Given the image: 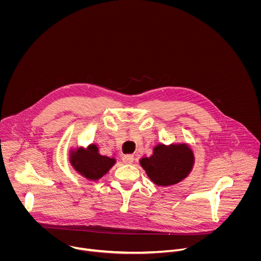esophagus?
I'll return each instance as SVG.
<instances>
[{
	"label": "esophagus",
	"instance_id": "esophagus-1",
	"mask_svg": "<svg viewBox=\"0 0 261 261\" xmlns=\"http://www.w3.org/2000/svg\"><path fill=\"white\" fill-rule=\"evenodd\" d=\"M134 161V157L133 155H125L123 157V162L126 164H132Z\"/></svg>",
	"mask_w": 261,
	"mask_h": 261
}]
</instances>
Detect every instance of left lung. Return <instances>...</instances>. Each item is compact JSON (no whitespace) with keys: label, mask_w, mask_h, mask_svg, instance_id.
<instances>
[{"label":"left lung","mask_w":261,"mask_h":261,"mask_svg":"<svg viewBox=\"0 0 261 261\" xmlns=\"http://www.w3.org/2000/svg\"><path fill=\"white\" fill-rule=\"evenodd\" d=\"M193 163V153L186 144L170 146L159 144L154 148L153 156L140 161L148 177L158 186H169L180 181L189 174Z\"/></svg>","instance_id":"8db88e82"}]
</instances>
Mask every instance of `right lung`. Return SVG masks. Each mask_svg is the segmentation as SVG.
<instances>
[{
	"label": "right lung",
	"instance_id": "obj_1",
	"mask_svg": "<svg viewBox=\"0 0 261 261\" xmlns=\"http://www.w3.org/2000/svg\"><path fill=\"white\" fill-rule=\"evenodd\" d=\"M71 163L77 171L91 179L103 176L115 164V159L98 154L95 145H90L87 151L79 150L71 155Z\"/></svg>",
	"mask_w": 261,
	"mask_h": 261
}]
</instances>
